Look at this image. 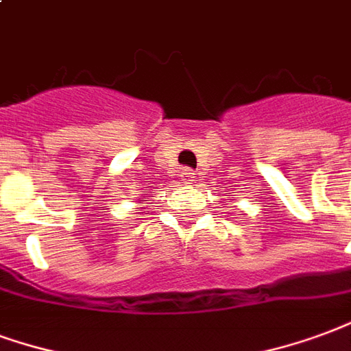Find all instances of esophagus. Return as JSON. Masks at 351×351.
<instances>
[{"label": "esophagus", "instance_id": "1", "mask_svg": "<svg viewBox=\"0 0 351 351\" xmlns=\"http://www.w3.org/2000/svg\"><path fill=\"white\" fill-rule=\"evenodd\" d=\"M181 181L186 183V185H191L193 181H196V173L193 170H189V168H183V172H181Z\"/></svg>", "mask_w": 351, "mask_h": 351}]
</instances>
